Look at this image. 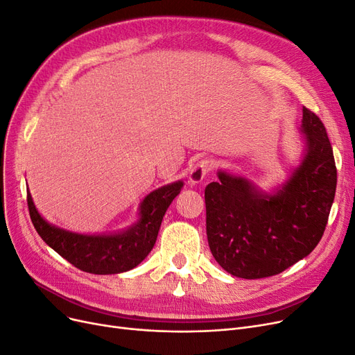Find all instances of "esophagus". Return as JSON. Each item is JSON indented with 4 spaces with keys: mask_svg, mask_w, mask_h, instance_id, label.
<instances>
[{
    "mask_svg": "<svg viewBox=\"0 0 355 355\" xmlns=\"http://www.w3.org/2000/svg\"><path fill=\"white\" fill-rule=\"evenodd\" d=\"M212 169V162L209 159H200L196 162L191 173H190V182L191 184H199V182L207 175L209 171Z\"/></svg>",
    "mask_w": 355,
    "mask_h": 355,
    "instance_id": "esophagus-1",
    "label": "esophagus"
}]
</instances>
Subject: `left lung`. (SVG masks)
<instances>
[{"label": "left lung", "instance_id": "left-lung-1", "mask_svg": "<svg viewBox=\"0 0 355 355\" xmlns=\"http://www.w3.org/2000/svg\"><path fill=\"white\" fill-rule=\"evenodd\" d=\"M301 130L304 159L275 194H261L250 181L227 173L205 189L207 243L234 277H273L322 240L335 199V157L322 120L306 107Z\"/></svg>", "mask_w": 355, "mask_h": 355}]
</instances>
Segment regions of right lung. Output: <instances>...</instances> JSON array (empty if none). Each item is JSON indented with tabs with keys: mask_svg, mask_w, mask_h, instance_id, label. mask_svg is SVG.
Wrapping results in <instances>:
<instances>
[{
	"mask_svg": "<svg viewBox=\"0 0 355 355\" xmlns=\"http://www.w3.org/2000/svg\"><path fill=\"white\" fill-rule=\"evenodd\" d=\"M181 187L177 181L152 191L141 202L137 224L115 235H82L52 227L37 214L31 193L28 206L35 230L61 257L83 272L112 275L136 268L150 253L166 209Z\"/></svg>",
	"mask_w": 355,
	"mask_h": 355,
	"instance_id": "obj_1",
	"label": "right lung"
}]
</instances>
